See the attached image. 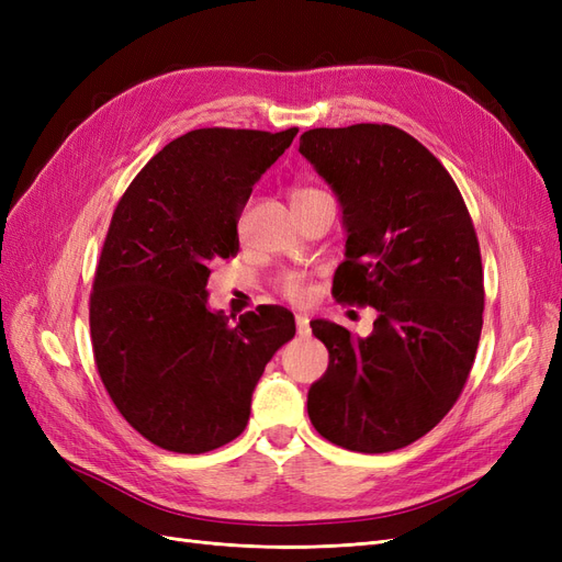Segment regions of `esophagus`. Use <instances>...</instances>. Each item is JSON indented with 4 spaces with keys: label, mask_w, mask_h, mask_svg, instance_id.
I'll return each mask as SVG.
<instances>
[{
    "label": "esophagus",
    "mask_w": 562,
    "mask_h": 562,
    "mask_svg": "<svg viewBox=\"0 0 562 562\" xmlns=\"http://www.w3.org/2000/svg\"><path fill=\"white\" fill-rule=\"evenodd\" d=\"M295 326H297V335L307 337L312 333L310 328V316L307 314H295Z\"/></svg>",
    "instance_id": "obj_1"
}]
</instances>
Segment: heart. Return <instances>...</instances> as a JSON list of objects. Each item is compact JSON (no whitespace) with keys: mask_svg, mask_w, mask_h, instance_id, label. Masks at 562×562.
I'll return each mask as SVG.
<instances>
[{"mask_svg":"<svg viewBox=\"0 0 562 562\" xmlns=\"http://www.w3.org/2000/svg\"><path fill=\"white\" fill-rule=\"evenodd\" d=\"M307 194H316V190H297V192L293 194V199L307 196ZM279 285H281V293H283L288 300H293V302H304V300L310 297V291H312L307 277L300 274V271H291V274H283Z\"/></svg>","mask_w":562,"mask_h":562,"instance_id":"1","label":"heart"}]
</instances>
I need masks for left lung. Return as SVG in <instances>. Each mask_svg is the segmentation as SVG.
<instances>
[{
  "instance_id": "8db88e82",
  "label": "left lung",
  "mask_w": 562,
  "mask_h": 562,
  "mask_svg": "<svg viewBox=\"0 0 562 562\" xmlns=\"http://www.w3.org/2000/svg\"><path fill=\"white\" fill-rule=\"evenodd\" d=\"M300 155L342 209L335 300L378 310L368 337L312 321L328 370L310 386V419L353 452L405 448L450 413L479 349L485 293L471 215L443 164L396 126L312 128Z\"/></svg>"
}]
</instances>
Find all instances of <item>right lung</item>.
Returning <instances> with one entry per match:
<instances>
[{
    "label": "right lung",
    "mask_w": 562,
    "mask_h": 562,
    "mask_svg": "<svg viewBox=\"0 0 562 562\" xmlns=\"http://www.w3.org/2000/svg\"><path fill=\"white\" fill-rule=\"evenodd\" d=\"M295 135L184 133L147 161L112 215L89 310L93 356L116 411L164 450L201 454L239 436L265 366L295 335L285 307L260 304L229 323L206 291L211 265L239 252L252 184Z\"/></svg>",
    "instance_id": "add662e5"
}]
</instances>
